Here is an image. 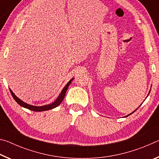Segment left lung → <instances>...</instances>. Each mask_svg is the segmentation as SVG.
Segmentation results:
<instances>
[{"instance_id":"obj_1","label":"left lung","mask_w":159,"mask_h":159,"mask_svg":"<svg viewBox=\"0 0 159 159\" xmlns=\"http://www.w3.org/2000/svg\"><path fill=\"white\" fill-rule=\"evenodd\" d=\"M135 111H136V110H135ZM133 113H132V114H133ZM130 114H129V115H130ZM129 115H128V116H129Z\"/></svg>"}]
</instances>
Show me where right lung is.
I'll list each match as a JSON object with an SVG mask.
<instances>
[{
  "label": "right lung",
  "mask_w": 159,
  "mask_h": 159,
  "mask_svg": "<svg viewBox=\"0 0 159 159\" xmlns=\"http://www.w3.org/2000/svg\"><path fill=\"white\" fill-rule=\"evenodd\" d=\"M72 80H73V79H71L68 82V83L66 85L65 87L63 88V90H61V93L60 94V95L57 98V99H56V100L53 102V103L50 104H48V105H45V106H41V107H36V106H33V105H30V104H28L25 103V102H24L23 101H21V99H19L17 96H16L14 93H12V91L10 89V93H11V95L12 96V98H14L15 100L17 102V103L20 104L21 107H25V108L28 109L29 110H31V111H47V110H50V109H52L55 108V107H57L58 105H60L61 104V102H62V100L64 98V96L66 95V90L68 89L69 88V85L71 84V83Z\"/></svg>",
  "instance_id": "obj_1"
}]
</instances>
